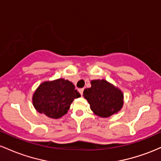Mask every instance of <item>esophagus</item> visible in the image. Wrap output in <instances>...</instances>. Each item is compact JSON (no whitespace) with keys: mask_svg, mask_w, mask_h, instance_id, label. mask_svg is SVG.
I'll return each instance as SVG.
<instances>
[{"mask_svg":"<svg viewBox=\"0 0 161 161\" xmlns=\"http://www.w3.org/2000/svg\"><path fill=\"white\" fill-rule=\"evenodd\" d=\"M78 91H79V93H80V95H82L83 94V92H84V88H82V89H79Z\"/></svg>","mask_w":161,"mask_h":161,"instance_id":"1","label":"esophagus"}]
</instances>
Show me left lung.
Masks as SVG:
<instances>
[{
  "instance_id": "1",
  "label": "left lung",
  "mask_w": 161,
  "mask_h": 161,
  "mask_svg": "<svg viewBox=\"0 0 161 161\" xmlns=\"http://www.w3.org/2000/svg\"><path fill=\"white\" fill-rule=\"evenodd\" d=\"M91 86L83 93L95 115L107 118L116 114L124 104V94L119 88L105 79L93 80Z\"/></svg>"
}]
</instances>
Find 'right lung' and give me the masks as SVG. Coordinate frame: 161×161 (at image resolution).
<instances>
[{
    "mask_svg": "<svg viewBox=\"0 0 161 161\" xmlns=\"http://www.w3.org/2000/svg\"><path fill=\"white\" fill-rule=\"evenodd\" d=\"M80 97L71 81L63 78L44 81L32 95V105L39 113L51 119L65 115L74 100Z\"/></svg>",
    "mask_w": 161,
    "mask_h": 161,
    "instance_id": "right-lung-1",
    "label": "right lung"
}]
</instances>
